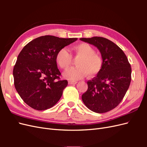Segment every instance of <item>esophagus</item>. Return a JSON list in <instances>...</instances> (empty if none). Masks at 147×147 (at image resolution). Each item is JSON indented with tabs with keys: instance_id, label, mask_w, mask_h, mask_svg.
<instances>
[{
	"instance_id": "1",
	"label": "esophagus",
	"mask_w": 147,
	"mask_h": 147,
	"mask_svg": "<svg viewBox=\"0 0 147 147\" xmlns=\"http://www.w3.org/2000/svg\"><path fill=\"white\" fill-rule=\"evenodd\" d=\"M69 84H75L77 83V82H72V81H69L68 82Z\"/></svg>"
}]
</instances>
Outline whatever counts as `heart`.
I'll use <instances>...</instances> for the list:
<instances>
[{
  "label": "heart",
  "instance_id": "heart-1",
  "mask_svg": "<svg viewBox=\"0 0 147 147\" xmlns=\"http://www.w3.org/2000/svg\"><path fill=\"white\" fill-rule=\"evenodd\" d=\"M74 57L77 59V67L71 69L64 73V77L72 81H76L86 75L93 77L101 70L103 66L102 57L95 53L94 49L86 43H82L72 48ZM56 61L61 69L67 70L72 64V57L65 48L57 51Z\"/></svg>",
  "mask_w": 147,
  "mask_h": 147
}]
</instances>
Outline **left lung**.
<instances>
[{
    "mask_svg": "<svg viewBox=\"0 0 147 147\" xmlns=\"http://www.w3.org/2000/svg\"><path fill=\"white\" fill-rule=\"evenodd\" d=\"M99 50L103 66L97 76L87 82L88 90L82 96L87 107L96 113L115 109L125 96L131 80V67L123 51L109 39L100 37L81 38Z\"/></svg>",
    "mask_w": 147,
    "mask_h": 147,
    "instance_id": "8db88e82",
    "label": "left lung"
}]
</instances>
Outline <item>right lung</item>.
I'll use <instances>...</instances> for the list:
<instances>
[{
	"label": "right lung",
	"instance_id": "add662e5",
	"mask_svg": "<svg viewBox=\"0 0 147 147\" xmlns=\"http://www.w3.org/2000/svg\"><path fill=\"white\" fill-rule=\"evenodd\" d=\"M77 40L45 35L34 39L21 51L13 71L14 84L30 107L44 110L59 101L68 82L59 80L56 55Z\"/></svg>",
	"mask_w": 147,
	"mask_h": 147
}]
</instances>
